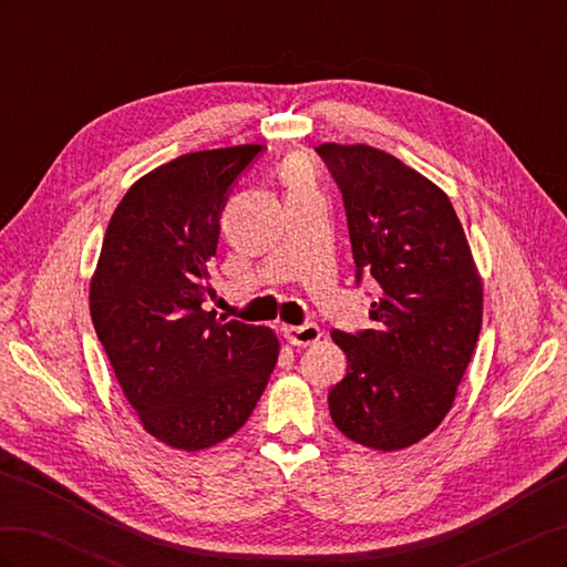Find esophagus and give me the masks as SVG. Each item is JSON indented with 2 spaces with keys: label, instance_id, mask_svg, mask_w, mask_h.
<instances>
[{
  "label": "esophagus",
  "instance_id": "1",
  "mask_svg": "<svg viewBox=\"0 0 567 567\" xmlns=\"http://www.w3.org/2000/svg\"><path fill=\"white\" fill-rule=\"evenodd\" d=\"M284 336H286V340L290 342V346L307 348V346H315V342L321 338V329H319L317 323L286 326V329H284Z\"/></svg>",
  "mask_w": 567,
  "mask_h": 567
}]
</instances>
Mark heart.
Returning <instances> with one entry per match:
<instances>
[{
    "instance_id": "b5f03b06",
    "label": "heart",
    "mask_w": 567,
    "mask_h": 567,
    "mask_svg": "<svg viewBox=\"0 0 567 567\" xmlns=\"http://www.w3.org/2000/svg\"><path fill=\"white\" fill-rule=\"evenodd\" d=\"M281 179L288 184L290 192L310 188V163L302 156H290L281 165Z\"/></svg>"
}]
</instances>
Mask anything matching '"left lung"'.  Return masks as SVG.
I'll list each match as a JSON object with an SVG mask.
<instances>
[{"mask_svg":"<svg viewBox=\"0 0 567 567\" xmlns=\"http://www.w3.org/2000/svg\"><path fill=\"white\" fill-rule=\"evenodd\" d=\"M317 153L342 192L357 281L379 286L373 329L331 333L348 357L331 419L369 450H406L450 414L483 326V284L437 184L367 144Z\"/></svg>","mask_w":567,"mask_h":567,"instance_id":"obj_1","label":"left lung"}]
</instances>
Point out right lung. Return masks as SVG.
Instances as JSON below:
<instances>
[{
	"label": "right lung",
	"instance_id": "1",
	"mask_svg": "<svg viewBox=\"0 0 567 567\" xmlns=\"http://www.w3.org/2000/svg\"><path fill=\"white\" fill-rule=\"evenodd\" d=\"M260 144L196 151L136 179L109 221L90 312L115 379L144 431L200 452L241 427L277 367L267 326L215 321L219 215Z\"/></svg>",
	"mask_w": 567,
	"mask_h": 567
}]
</instances>
